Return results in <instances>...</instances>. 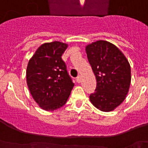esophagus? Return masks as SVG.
I'll use <instances>...</instances> for the list:
<instances>
[{"instance_id":"obj_1","label":"esophagus","mask_w":148,"mask_h":148,"mask_svg":"<svg viewBox=\"0 0 148 148\" xmlns=\"http://www.w3.org/2000/svg\"><path fill=\"white\" fill-rule=\"evenodd\" d=\"M76 80H77V83H80V81H81V77H80V75H79V76L77 77Z\"/></svg>"}]
</instances>
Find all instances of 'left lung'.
Instances as JSON below:
<instances>
[{
  "instance_id": "1",
  "label": "left lung",
  "mask_w": 148,
  "mask_h": 148,
  "mask_svg": "<svg viewBox=\"0 0 148 148\" xmlns=\"http://www.w3.org/2000/svg\"><path fill=\"white\" fill-rule=\"evenodd\" d=\"M86 52L97 79V88L90 96V102L101 111H112L128 94L130 64L124 54L107 41L99 40L87 45Z\"/></svg>"
}]
</instances>
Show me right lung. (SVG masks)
Returning <instances> with one entry per match:
<instances>
[{
  "label": "right lung",
  "mask_w": 148,
  "mask_h": 148,
  "mask_svg": "<svg viewBox=\"0 0 148 148\" xmlns=\"http://www.w3.org/2000/svg\"><path fill=\"white\" fill-rule=\"evenodd\" d=\"M67 48L68 44L58 41L44 43L29 61L27 86L35 101L46 111L63 106L74 86L62 59Z\"/></svg>",
  "instance_id": "1"
}]
</instances>
